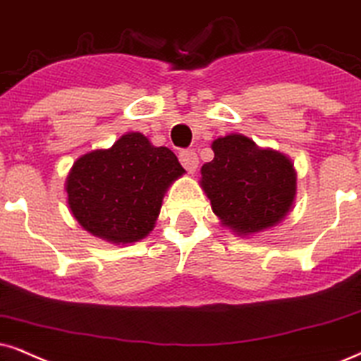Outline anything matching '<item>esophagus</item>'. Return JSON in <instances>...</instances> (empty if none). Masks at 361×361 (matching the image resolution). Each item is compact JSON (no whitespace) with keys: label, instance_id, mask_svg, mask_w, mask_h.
Wrapping results in <instances>:
<instances>
[{"label":"esophagus","instance_id":"obj_1","mask_svg":"<svg viewBox=\"0 0 361 361\" xmlns=\"http://www.w3.org/2000/svg\"><path fill=\"white\" fill-rule=\"evenodd\" d=\"M180 163L186 171L193 173L198 168V154L195 153V149H183L180 152Z\"/></svg>","mask_w":361,"mask_h":361}]
</instances>
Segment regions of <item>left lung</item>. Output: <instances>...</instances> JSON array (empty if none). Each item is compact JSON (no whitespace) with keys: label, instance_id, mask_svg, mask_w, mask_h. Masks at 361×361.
I'll list each match as a JSON object with an SVG mask.
<instances>
[{"label":"left lung","instance_id":"obj_1","mask_svg":"<svg viewBox=\"0 0 361 361\" xmlns=\"http://www.w3.org/2000/svg\"><path fill=\"white\" fill-rule=\"evenodd\" d=\"M212 148L214 158L202 166V186L223 223L255 233L281 221L296 193L290 159L241 135L214 140Z\"/></svg>","mask_w":361,"mask_h":361}]
</instances>
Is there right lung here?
<instances>
[{
	"instance_id": "right-lung-1",
	"label": "right lung",
	"mask_w": 361,
	"mask_h": 361,
	"mask_svg": "<svg viewBox=\"0 0 361 361\" xmlns=\"http://www.w3.org/2000/svg\"><path fill=\"white\" fill-rule=\"evenodd\" d=\"M185 170L171 149L140 133L81 157L68 176V203L85 230L113 243H133L153 230L163 195Z\"/></svg>"
}]
</instances>
